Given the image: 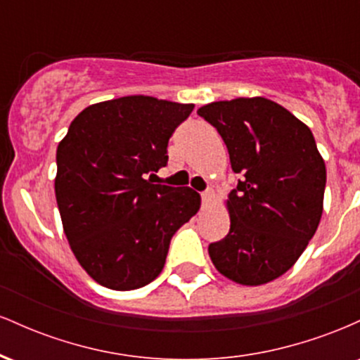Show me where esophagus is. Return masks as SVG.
Segmentation results:
<instances>
[{
  "instance_id": "esophagus-1",
  "label": "esophagus",
  "mask_w": 360,
  "mask_h": 360,
  "mask_svg": "<svg viewBox=\"0 0 360 360\" xmlns=\"http://www.w3.org/2000/svg\"><path fill=\"white\" fill-rule=\"evenodd\" d=\"M212 198H213L212 189H206V191L201 193V201H203V206H208L210 203H212Z\"/></svg>"
}]
</instances>
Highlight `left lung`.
<instances>
[{"label": "left lung", "instance_id": "8db88e82", "mask_svg": "<svg viewBox=\"0 0 360 360\" xmlns=\"http://www.w3.org/2000/svg\"><path fill=\"white\" fill-rule=\"evenodd\" d=\"M242 174L230 193V232L210 243L214 267L259 286L279 278L307 249L321 212L326 169L311 130L278 103L237 98L201 106Z\"/></svg>", "mask_w": 360, "mask_h": 360}]
</instances>
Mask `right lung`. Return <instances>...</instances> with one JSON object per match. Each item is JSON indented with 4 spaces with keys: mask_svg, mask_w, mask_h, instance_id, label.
Masks as SVG:
<instances>
[{
    "mask_svg": "<svg viewBox=\"0 0 360 360\" xmlns=\"http://www.w3.org/2000/svg\"><path fill=\"white\" fill-rule=\"evenodd\" d=\"M194 105L125 96L82 110L57 147L56 198L71 249L101 286L130 291L164 269L174 233L200 210L191 188L154 184Z\"/></svg>",
    "mask_w": 360,
    "mask_h": 360,
    "instance_id": "right-lung-1",
    "label": "right lung"
}]
</instances>
